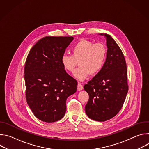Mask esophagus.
Wrapping results in <instances>:
<instances>
[{"label":"esophagus","mask_w":149,"mask_h":149,"mask_svg":"<svg viewBox=\"0 0 149 149\" xmlns=\"http://www.w3.org/2000/svg\"><path fill=\"white\" fill-rule=\"evenodd\" d=\"M77 89L78 91H81V90H83V86L81 85V83L78 82V85H77Z\"/></svg>","instance_id":"obj_1"}]
</instances>
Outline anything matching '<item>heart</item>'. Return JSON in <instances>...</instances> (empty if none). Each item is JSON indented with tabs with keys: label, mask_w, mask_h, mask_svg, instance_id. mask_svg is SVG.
Listing matches in <instances>:
<instances>
[{
	"label": "heart",
	"mask_w": 149,
	"mask_h": 149,
	"mask_svg": "<svg viewBox=\"0 0 149 149\" xmlns=\"http://www.w3.org/2000/svg\"><path fill=\"white\" fill-rule=\"evenodd\" d=\"M72 55H63L61 63L66 71L72 72L79 61V67L74 72L77 79L82 81L90 73L95 74L102 69L107 56V48L102 43L82 39L73 45Z\"/></svg>",
	"instance_id": "heart-1"
}]
</instances>
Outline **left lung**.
Here are the masks:
<instances>
[{
  "mask_svg": "<svg viewBox=\"0 0 149 149\" xmlns=\"http://www.w3.org/2000/svg\"><path fill=\"white\" fill-rule=\"evenodd\" d=\"M99 35L105 38L107 56L100 71L84 86L89 95L85 110L90 118L105 121L120 111L129 87L126 62L121 50L110 35Z\"/></svg>",
  "mask_w": 149,
  "mask_h": 149,
  "instance_id": "left-lung-1",
  "label": "left lung"
}]
</instances>
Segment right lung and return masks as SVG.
<instances>
[{
  "mask_svg": "<svg viewBox=\"0 0 149 149\" xmlns=\"http://www.w3.org/2000/svg\"><path fill=\"white\" fill-rule=\"evenodd\" d=\"M72 36H46L31 48L24 78L27 103L40 120L52 123L66 112V100L77 89V82L63 68L61 58Z\"/></svg>",
  "mask_w": 149,
  "mask_h": 149,
  "instance_id": "1",
  "label": "right lung"
}]
</instances>
